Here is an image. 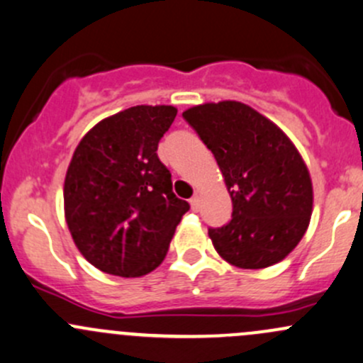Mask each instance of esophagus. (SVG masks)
Wrapping results in <instances>:
<instances>
[{
  "label": "esophagus",
  "instance_id": "esophagus-1",
  "mask_svg": "<svg viewBox=\"0 0 363 363\" xmlns=\"http://www.w3.org/2000/svg\"><path fill=\"white\" fill-rule=\"evenodd\" d=\"M189 203H191V208H193L194 212L200 211V203H201V200H200V196H198V194H194V196L191 198V200H189Z\"/></svg>",
  "mask_w": 363,
  "mask_h": 363
}]
</instances>
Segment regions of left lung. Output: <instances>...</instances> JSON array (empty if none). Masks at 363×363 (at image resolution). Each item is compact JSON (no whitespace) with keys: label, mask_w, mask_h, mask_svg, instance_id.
Masks as SVG:
<instances>
[{"label":"left lung","mask_w":363,"mask_h":363,"mask_svg":"<svg viewBox=\"0 0 363 363\" xmlns=\"http://www.w3.org/2000/svg\"><path fill=\"white\" fill-rule=\"evenodd\" d=\"M182 116L216 156L233 201L230 223L208 230L217 254L243 269L287 257L313 212L310 170L287 133L238 101L205 102Z\"/></svg>","instance_id":"1"}]
</instances>
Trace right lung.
<instances>
[{
	"label": "right lung",
	"mask_w": 363,
	"mask_h": 363,
	"mask_svg": "<svg viewBox=\"0 0 363 363\" xmlns=\"http://www.w3.org/2000/svg\"><path fill=\"white\" fill-rule=\"evenodd\" d=\"M175 114L174 106H133L99 121L76 146L64 181V216L74 245L101 272L151 273L189 211L156 155Z\"/></svg>",
	"instance_id": "add662e5"
}]
</instances>
